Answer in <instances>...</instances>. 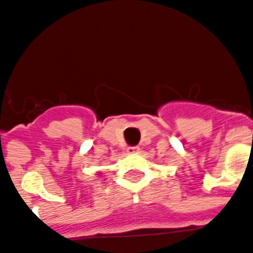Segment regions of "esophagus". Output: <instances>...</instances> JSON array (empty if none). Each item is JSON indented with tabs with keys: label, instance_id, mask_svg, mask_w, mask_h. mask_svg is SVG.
<instances>
[{
	"label": "esophagus",
	"instance_id": "obj_1",
	"mask_svg": "<svg viewBox=\"0 0 253 253\" xmlns=\"http://www.w3.org/2000/svg\"><path fill=\"white\" fill-rule=\"evenodd\" d=\"M139 151H141V149H139L138 146H131V147L127 149V153H128V154H136V153H139Z\"/></svg>",
	"mask_w": 253,
	"mask_h": 253
}]
</instances>
